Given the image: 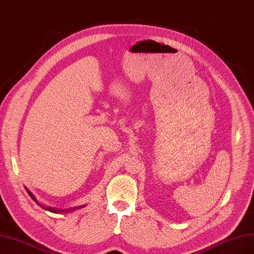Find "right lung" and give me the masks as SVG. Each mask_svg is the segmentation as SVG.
Returning a JSON list of instances; mask_svg holds the SVG:
<instances>
[{
	"instance_id": "right-lung-1",
	"label": "right lung",
	"mask_w": 254,
	"mask_h": 254,
	"mask_svg": "<svg viewBox=\"0 0 254 254\" xmlns=\"http://www.w3.org/2000/svg\"><path fill=\"white\" fill-rule=\"evenodd\" d=\"M27 191H28V194L30 195V197H31L35 202H36V203L40 206V207H43L44 209H46V210H49V211H51V212H62V211H64V210H59V209H56V208H52V207H50V206H45V205H43V204H40L39 203V202L36 200V198L34 197V195L32 194V192L31 191H30L28 189H27ZM80 207H82V206H79V207H77V208H80ZM73 209H76V208H73ZM70 210V209H69ZM69 210H66V211H69Z\"/></svg>"
}]
</instances>
